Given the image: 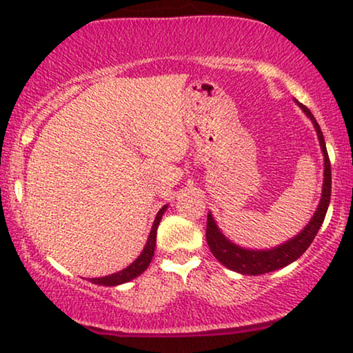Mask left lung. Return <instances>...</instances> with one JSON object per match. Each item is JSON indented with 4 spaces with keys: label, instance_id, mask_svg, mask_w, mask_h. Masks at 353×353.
I'll list each match as a JSON object with an SVG mask.
<instances>
[{
    "label": "left lung",
    "instance_id": "obj_1",
    "mask_svg": "<svg viewBox=\"0 0 353 353\" xmlns=\"http://www.w3.org/2000/svg\"><path fill=\"white\" fill-rule=\"evenodd\" d=\"M297 105L303 110V114L312 120L313 127L316 130V137H318V141H320L323 157H325V172H323V176L325 178H323L320 204H318L315 214H313L310 221H308L305 228H303L301 233L286 241V243L276 245V248L263 249V250L245 249V248H241L238 244H234L233 241H230L223 233H221L215 219L209 212V214H207L205 238H207V244H209L210 252L214 254V257L219 260L221 265H225L226 268L233 270L236 273L257 276V274L274 272V270L284 268L288 267L289 263L296 262V260L301 257L308 248H310L312 241L315 239L318 230H320L323 220H325L326 216L327 207H330V201H331V163H330V157H327L326 143H325V138H323L320 125L316 123L313 114L303 104L297 103Z\"/></svg>",
    "mask_w": 353,
    "mask_h": 353
}]
</instances>
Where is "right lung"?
I'll use <instances>...</instances> for the list:
<instances>
[{"mask_svg": "<svg viewBox=\"0 0 353 353\" xmlns=\"http://www.w3.org/2000/svg\"><path fill=\"white\" fill-rule=\"evenodd\" d=\"M167 207H168V205H163L162 209L157 212L156 220H154V223H152L151 233H149L148 243H146V245H144L143 252L138 255V259L134 260L133 263H130L127 268L120 270V272H117V273L108 274V276H103V278H90V281L93 283V284H99V286H119V284H123V283L132 281V279L138 278L139 274L144 273V270H146V268L149 267V263H151L152 255H154V250H156L157 228H159V223H161V220H162V215L165 214Z\"/></svg>", "mask_w": 353, "mask_h": 353, "instance_id": "right-lung-1", "label": "right lung"}]
</instances>
